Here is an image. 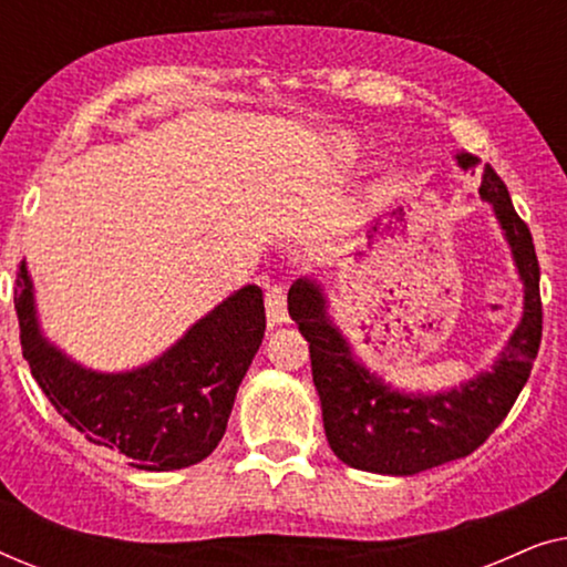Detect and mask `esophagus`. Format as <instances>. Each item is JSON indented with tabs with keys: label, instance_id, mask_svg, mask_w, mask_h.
<instances>
[{
	"label": "esophagus",
	"instance_id": "esophagus-1",
	"mask_svg": "<svg viewBox=\"0 0 567 567\" xmlns=\"http://www.w3.org/2000/svg\"><path fill=\"white\" fill-rule=\"evenodd\" d=\"M266 317L268 324H284L289 322V309H286V286L274 284L266 289Z\"/></svg>",
	"mask_w": 567,
	"mask_h": 567
}]
</instances>
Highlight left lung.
I'll return each instance as SVG.
<instances>
[{
  "instance_id": "8db88e82",
  "label": "left lung",
  "mask_w": 567,
  "mask_h": 567,
  "mask_svg": "<svg viewBox=\"0 0 567 567\" xmlns=\"http://www.w3.org/2000/svg\"><path fill=\"white\" fill-rule=\"evenodd\" d=\"M456 165L475 169L480 159L460 152ZM480 198L493 206L514 255L524 281V315L493 369L470 379L460 390L405 394L384 384L353 359L343 332L330 320L322 286L299 278L289 289V315L309 343L324 436L348 467L405 477L462 460L498 429L532 374L542 340L539 260L532 231L491 165H483Z\"/></svg>"
}]
</instances>
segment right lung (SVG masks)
I'll list each match as a JSON object with an SVG mask.
<instances>
[{
    "instance_id": "1",
    "label": "right lung",
    "mask_w": 567,
    "mask_h": 567,
    "mask_svg": "<svg viewBox=\"0 0 567 567\" xmlns=\"http://www.w3.org/2000/svg\"><path fill=\"white\" fill-rule=\"evenodd\" d=\"M22 355L64 421L92 444L146 472L183 470L219 446L243 377L262 343L266 307L245 286L214 307L146 367L118 374L84 369L43 338L25 260L14 286Z\"/></svg>"
}]
</instances>
